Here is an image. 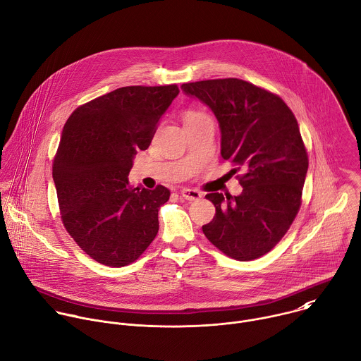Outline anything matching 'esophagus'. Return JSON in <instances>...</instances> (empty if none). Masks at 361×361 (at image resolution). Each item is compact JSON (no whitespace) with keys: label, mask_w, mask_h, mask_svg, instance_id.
I'll use <instances>...</instances> for the list:
<instances>
[{"label":"esophagus","mask_w":361,"mask_h":361,"mask_svg":"<svg viewBox=\"0 0 361 361\" xmlns=\"http://www.w3.org/2000/svg\"><path fill=\"white\" fill-rule=\"evenodd\" d=\"M180 197L187 200V201H195V200H200L202 197V194L197 190H192V188H183L181 192H180Z\"/></svg>","instance_id":"34e87169"}]
</instances>
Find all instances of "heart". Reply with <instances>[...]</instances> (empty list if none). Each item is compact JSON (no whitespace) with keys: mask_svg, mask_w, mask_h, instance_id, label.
<instances>
[{"mask_svg":"<svg viewBox=\"0 0 361 361\" xmlns=\"http://www.w3.org/2000/svg\"><path fill=\"white\" fill-rule=\"evenodd\" d=\"M200 116H204V114H200V113H195V111H190V113H187L185 118H192V117H200Z\"/></svg>","mask_w":361,"mask_h":361,"instance_id":"b5f03b06","label":"heart"}]
</instances>
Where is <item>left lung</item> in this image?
Masks as SVG:
<instances>
[{
	"instance_id": "8db88e82",
	"label": "left lung",
	"mask_w": 361,
	"mask_h": 361,
	"mask_svg": "<svg viewBox=\"0 0 361 361\" xmlns=\"http://www.w3.org/2000/svg\"><path fill=\"white\" fill-rule=\"evenodd\" d=\"M181 89L212 110L222 159L244 170L239 195H205L215 216L202 232L225 255L257 259L281 241L300 207L309 161L296 117L279 96L236 78Z\"/></svg>"
}]
</instances>
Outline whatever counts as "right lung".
Returning a JSON list of instances; mask_svg holds the SVG:
<instances>
[{"mask_svg":"<svg viewBox=\"0 0 361 361\" xmlns=\"http://www.w3.org/2000/svg\"><path fill=\"white\" fill-rule=\"evenodd\" d=\"M178 92L177 85L118 87L66 120L52 167L62 222L99 264L135 262L159 232V208L170 191L133 187L128 176Z\"/></svg>","mask_w":361,"mask_h":361,"instance_id":"obj_1","label":"right lung"}]
</instances>
